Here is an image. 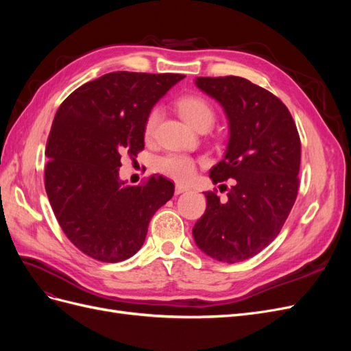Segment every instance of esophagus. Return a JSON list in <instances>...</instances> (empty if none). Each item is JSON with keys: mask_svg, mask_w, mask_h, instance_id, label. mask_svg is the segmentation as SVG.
<instances>
[{"mask_svg": "<svg viewBox=\"0 0 351 351\" xmlns=\"http://www.w3.org/2000/svg\"><path fill=\"white\" fill-rule=\"evenodd\" d=\"M189 187L183 186V184H176V195H180V193H184L187 192Z\"/></svg>", "mask_w": 351, "mask_h": 351, "instance_id": "34e87169", "label": "esophagus"}]
</instances>
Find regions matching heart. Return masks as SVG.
I'll list each match as a JSON object with an SVG mask.
<instances>
[{
	"instance_id": "heart-1",
	"label": "heart",
	"mask_w": 351,
	"mask_h": 351,
	"mask_svg": "<svg viewBox=\"0 0 351 351\" xmlns=\"http://www.w3.org/2000/svg\"><path fill=\"white\" fill-rule=\"evenodd\" d=\"M176 107L178 112L182 114L183 119L195 127L196 130L210 129L212 124L215 123V110L210 102L199 95H186L177 102ZM159 120H161V110L158 107L152 108L147 112L143 123V136L145 139H152L158 129ZM156 169L161 174L176 180V182H189L196 171V161L183 154H168L161 156L156 161Z\"/></svg>"
}]
</instances>
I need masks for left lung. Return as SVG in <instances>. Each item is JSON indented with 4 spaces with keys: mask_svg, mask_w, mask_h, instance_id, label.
Listing matches in <instances>:
<instances>
[{
    "mask_svg": "<svg viewBox=\"0 0 351 351\" xmlns=\"http://www.w3.org/2000/svg\"><path fill=\"white\" fill-rule=\"evenodd\" d=\"M228 117L224 159L212 167L215 184L234 180L227 200L205 192L206 210L193 227L202 252L236 263L263 250L280 234L299 192L300 136L280 98L237 76L197 77ZM226 187V184H221Z\"/></svg>",
    "mask_w": 351,
    "mask_h": 351,
    "instance_id": "8db88e82",
    "label": "left lung"
}]
</instances>
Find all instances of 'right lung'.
<instances>
[{
    "label": "right lung",
    "instance_id": "add662e5",
    "mask_svg": "<svg viewBox=\"0 0 351 351\" xmlns=\"http://www.w3.org/2000/svg\"><path fill=\"white\" fill-rule=\"evenodd\" d=\"M184 74L112 71L71 92L48 136L45 190L67 239L88 256L121 262L142 247L155 212L174 184L154 174L139 186L120 182L123 156L145 147L143 123Z\"/></svg>",
    "mask_w": 351,
    "mask_h": 351
}]
</instances>
